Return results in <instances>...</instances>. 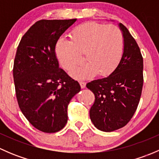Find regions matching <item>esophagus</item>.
Returning <instances> with one entry per match:
<instances>
[{
	"label": "esophagus",
	"mask_w": 159,
	"mask_h": 159,
	"mask_svg": "<svg viewBox=\"0 0 159 159\" xmlns=\"http://www.w3.org/2000/svg\"><path fill=\"white\" fill-rule=\"evenodd\" d=\"M79 83H80V85H81V89H84V88H85V86H86V82H85V81H80Z\"/></svg>",
	"instance_id": "34e87169"
}]
</instances>
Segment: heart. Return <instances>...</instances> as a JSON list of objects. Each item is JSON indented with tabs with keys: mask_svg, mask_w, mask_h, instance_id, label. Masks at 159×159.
Wrapping results in <instances>:
<instances>
[{
	"mask_svg": "<svg viewBox=\"0 0 159 159\" xmlns=\"http://www.w3.org/2000/svg\"><path fill=\"white\" fill-rule=\"evenodd\" d=\"M72 41L61 38L55 45V54L62 68L72 71L85 55L88 63L71 73L76 78H84L98 74L108 76L115 70L125 51V38L115 25L87 22L71 31Z\"/></svg>",
	"mask_w": 159,
	"mask_h": 159,
	"instance_id": "obj_1",
	"label": "heart"
}]
</instances>
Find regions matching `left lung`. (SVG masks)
Listing matches in <instances>:
<instances>
[{
    "instance_id": "8db88e82",
    "label": "left lung",
    "mask_w": 159,
    "mask_h": 159,
    "mask_svg": "<svg viewBox=\"0 0 159 159\" xmlns=\"http://www.w3.org/2000/svg\"><path fill=\"white\" fill-rule=\"evenodd\" d=\"M125 38L123 57L107 78L94 80L86 87L94 94L90 118L101 131L110 132L125 126L139 105L143 87V57L134 38L119 24Z\"/></svg>"
}]
</instances>
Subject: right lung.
<instances>
[{
	"instance_id": "1",
	"label": "right lung",
	"mask_w": 159,
	"mask_h": 159,
	"mask_svg": "<svg viewBox=\"0 0 159 159\" xmlns=\"http://www.w3.org/2000/svg\"><path fill=\"white\" fill-rule=\"evenodd\" d=\"M77 19L41 20L24 34L16 52L13 76L19 108L39 131L54 133L68 121L70 99L81 86L59 68L55 45Z\"/></svg>"
}]
</instances>
